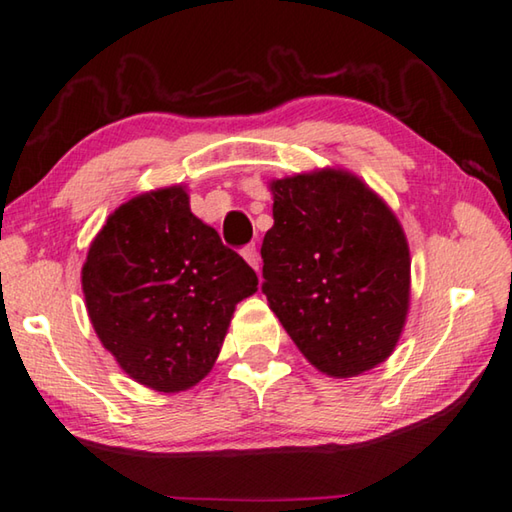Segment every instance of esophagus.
<instances>
[{
	"mask_svg": "<svg viewBox=\"0 0 512 512\" xmlns=\"http://www.w3.org/2000/svg\"><path fill=\"white\" fill-rule=\"evenodd\" d=\"M242 258H245V261L254 267V270L258 272V267H261V256H258V249H256V245H247V247H242Z\"/></svg>",
	"mask_w": 512,
	"mask_h": 512,
	"instance_id": "esophagus-1",
	"label": "esophagus"
}]
</instances>
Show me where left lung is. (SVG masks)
Returning <instances> with one entry per match:
<instances>
[{
    "label": "left lung",
    "mask_w": 512,
    "mask_h": 512,
    "mask_svg": "<svg viewBox=\"0 0 512 512\" xmlns=\"http://www.w3.org/2000/svg\"><path fill=\"white\" fill-rule=\"evenodd\" d=\"M263 295L320 372L383 363L404 329L410 256L397 217L363 181L322 170L272 183Z\"/></svg>",
    "instance_id": "left-lung-1"
}]
</instances>
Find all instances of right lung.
<instances>
[{
	"instance_id": "obj_1",
	"label": "right lung",
	"mask_w": 512,
	"mask_h": 512,
	"mask_svg": "<svg viewBox=\"0 0 512 512\" xmlns=\"http://www.w3.org/2000/svg\"><path fill=\"white\" fill-rule=\"evenodd\" d=\"M90 322L131 379L179 392L211 372L258 276L174 186L133 197L92 240L81 272Z\"/></svg>"
}]
</instances>
